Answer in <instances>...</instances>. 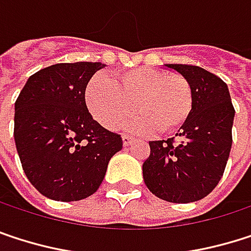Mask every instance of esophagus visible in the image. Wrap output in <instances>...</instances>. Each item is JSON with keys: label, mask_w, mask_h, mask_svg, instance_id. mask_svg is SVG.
Returning <instances> with one entry per match:
<instances>
[{"label": "esophagus", "mask_w": 251, "mask_h": 251, "mask_svg": "<svg viewBox=\"0 0 251 251\" xmlns=\"http://www.w3.org/2000/svg\"><path fill=\"white\" fill-rule=\"evenodd\" d=\"M133 140H134V137H131V136H128V134H123V145H124V146L131 145Z\"/></svg>", "instance_id": "34e87169"}]
</instances>
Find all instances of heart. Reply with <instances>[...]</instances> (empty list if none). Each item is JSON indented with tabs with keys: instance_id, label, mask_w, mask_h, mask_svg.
I'll use <instances>...</instances> for the list:
<instances>
[{
	"instance_id": "b5f03b06",
	"label": "heart",
	"mask_w": 251,
	"mask_h": 251,
	"mask_svg": "<svg viewBox=\"0 0 251 251\" xmlns=\"http://www.w3.org/2000/svg\"><path fill=\"white\" fill-rule=\"evenodd\" d=\"M86 102L92 115L109 130L131 117L137 105L142 117L130 124L131 128L171 133L187 121L193 109V92L181 74L140 67L120 74L117 81L96 74L86 90Z\"/></svg>"
}]
</instances>
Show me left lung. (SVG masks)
<instances>
[{"instance_id":"8db88e82","label":"left lung","mask_w":251,"mask_h":251,"mask_svg":"<svg viewBox=\"0 0 251 251\" xmlns=\"http://www.w3.org/2000/svg\"><path fill=\"white\" fill-rule=\"evenodd\" d=\"M188 80L193 109L177 140L149 142L143 180L159 199L173 203L197 201L218 186L232 145L235 109L228 86L218 75L190 64H167Z\"/></svg>"}]
</instances>
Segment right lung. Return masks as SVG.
Wrapping results in <instances>:
<instances>
[{
	"instance_id": "add662e5",
	"label": "right lung",
	"mask_w": 251,
	"mask_h": 251,
	"mask_svg": "<svg viewBox=\"0 0 251 251\" xmlns=\"http://www.w3.org/2000/svg\"><path fill=\"white\" fill-rule=\"evenodd\" d=\"M102 63H61L32 74L14 105V140L23 171L48 199L92 196L123 148L86 106L84 92Z\"/></svg>"
}]
</instances>
